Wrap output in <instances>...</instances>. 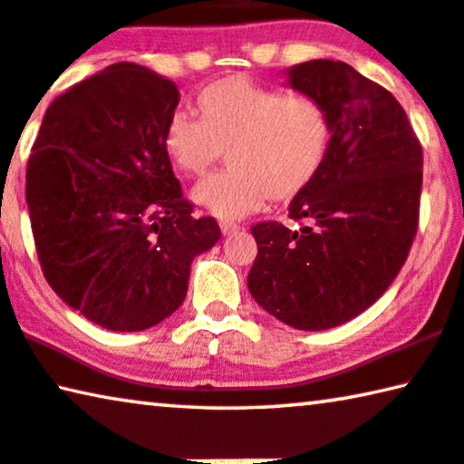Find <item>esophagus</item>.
<instances>
[{"label":"esophagus","instance_id":"1","mask_svg":"<svg viewBox=\"0 0 464 464\" xmlns=\"http://www.w3.org/2000/svg\"><path fill=\"white\" fill-rule=\"evenodd\" d=\"M242 230V226L237 224V222H227V219H224L222 222V232L224 234H237Z\"/></svg>","mask_w":464,"mask_h":464}]
</instances>
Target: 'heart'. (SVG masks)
I'll use <instances>...</instances> for the list:
<instances>
[{"label":"heart","mask_w":464,"mask_h":464,"mask_svg":"<svg viewBox=\"0 0 464 464\" xmlns=\"http://www.w3.org/2000/svg\"><path fill=\"white\" fill-rule=\"evenodd\" d=\"M197 105L201 120L187 110L168 118L163 149L187 176L209 172L227 149L230 166L205 178L192 192L218 218L248 216L267 198L288 201L325 166L334 124L315 95L227 76L198 92Z\"/></svg>","instance_id":"b5f03b06"}]
</instances>
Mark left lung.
Instances as JSON below:
<instances>
[{"instance_id":"1","label":"left lung","mask_w":464,"mask_h":464,"mask_svg":"<svg viewBox=\"0 0 464 464\" xmlns=\"http://www.w3.org/2000/svg\"><path fill=\"white\" fill-rule=\"evenodd\" d=\"M290 87L325 103L332 149L292 198L298 227H251L248 290L280 322L317 332L351 322L401 272L419 227L423 151L396 97L344 62L298 63Z\"/></svg>"}]
</instances>
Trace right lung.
<instances>
[{
    "instance_id": "obj_1",
    "label": "right lung",
    "mask_w": 464,
    "mask_h": 464,
    "mask_svg": "<svg viewBox=\"0 0 464 464\" xmlns=\"http://www.w3.org/2000/svg\"><path fill=\"white\" fill-rule=\"evenodd\" d=\"M172 81L111 63L49 105L26 163V203L43 276L63 303L113 332L172 315L190 263L222 237L182 195L163 130Z\"/></svg>"
}]
</instances>
